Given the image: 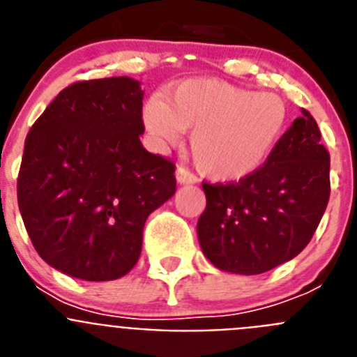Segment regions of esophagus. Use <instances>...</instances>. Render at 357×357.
Returning a JSON list of instances; mask_svg holds the SVG:
<instances>
[{"mask_svg": "<svg viewBox=\"0 0 357 357\" xmlns=\"http://www.w3.org/2000/svg\"><path fill=\"white\" fill-rule=\"evenodd\" d=\"M175 175H176V182H178V184H195V182L198 181L197 175H195L193 172H189L188 168H184V166H178Z\"/></svg>", "mask_w": 357, "mask_h": 357, "instance_id": "1", "label": "esophagus"}]
</instances>
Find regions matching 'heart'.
<instances>
[{"mask_svg": "<svg viewBox=\"0 0 357 357\" xmlns=\"http://www.w3.org/2000/svg\"><path fill=\"white\" fill-rule=\"evenodd\" d=\"M144 127L159 146L191 134L198 172L220 182L241 181L268 160L286 123V105L277 94L254 93L220 80H188L166 100L150 98Z\"/></svg>", "mask_w": 357, "mask_h": 357, "instance_id": "1", "label": "heart"}]
</instances>
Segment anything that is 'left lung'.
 <instances>
[{
    "mask_svg": "<svg viewBox=\"0 0 357 357\" xmlns=\"http://www.w3.org/2000/svg\"><path fill=\"white\" fill-rule=\"evenodd\" d=\"M307 110L277 141L266 162L239 182L207 184L198 241L220 270L264 273L301 254L331 195V157Z\"/></svg>",
    "mask_w": 357,
    "mask_h": 357,
    "instance_id": "left-lung-1",
    "label": "left lung"
}]
</instances>
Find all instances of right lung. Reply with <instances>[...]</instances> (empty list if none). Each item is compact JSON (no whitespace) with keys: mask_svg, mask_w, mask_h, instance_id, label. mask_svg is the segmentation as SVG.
I'll use <instances>...</instances> for the list:
<instances>
[{"mask_svg":"<svg viewBox=\"0 0 357 357\" xmlns=\"http://www.w3.org/2000/svg\"><path fill=\"white\" fill-rule=\"evenodd\" d=\"M143 91L128 77L75 82L24 141L17 204L37 254L82 280L135 266L150 213L175 195V164L141 144Z\"/></svg>","mask_w":357,"mask_h":357,"instance_id":"add662e5","label":"right lung"}]
</instances>
